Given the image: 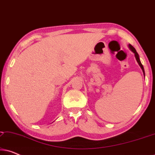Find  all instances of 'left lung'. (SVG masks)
<instances>
[{
	"instance_id": "obj_1",
	"label": "left lung",
	"mask_w": 155,
	"mask_h": 155,
	"mask_svg": "<svg viewBox=\"0 0 155 155\" xmlns=\"http://www.w3.org/2000/svg\"><path fill=\"white\" fill-rule=\"evenodd\" d=\"M128 48H130V50L131 51H132V52L133 53V54H135V59H136L137 62L138 63V64H139V65H140V67L141 68L142 71H143V74H144V75H145V71H144V68H143V65H142V63H141V62H140V57H139V55H138V54H137V53L136 50H135V48L134 47H133V46L132 45H130V44H128Z\"/></svg>"
}]
</instances>
